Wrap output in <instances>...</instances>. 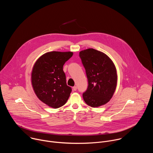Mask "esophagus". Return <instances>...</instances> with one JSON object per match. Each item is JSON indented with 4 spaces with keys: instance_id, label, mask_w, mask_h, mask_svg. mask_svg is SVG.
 <instances>
[{
    "instance_id": "esophagus-1",
    "label": "esophagus",
    "mask_w": 153,
    "mask_h": 153,
    "mask_svg": "<svg viewBox=\"0 0 153 153\" xmlns=\"http://www.w3.org/2000/svg\"><path fill=\"white\" fill-rule=\"evenodd\" d=\"M73 91H76L77 90V86H74L73 87Z\"/></svg>"
}]
</instances>
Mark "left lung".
Listing matches in <instances>:
<instances>
[{
  "label": "left lung",
  "instance_id": "obj_1",
  "mask_svg": "<svg viewBox=\"0 0 153 153\" xmlns=\"http://www.w3.org/2000/svg\"><path fill=\"white\" fill-rule=\"evenodd\" d=\"M88 81L86 91L83 93L85 103L97 108L108 103L117 86V74L112 60L105 53L88 48L79 53Z\"/></svg>",
  "mask_w": 153,
  "mask_h": 153
}]
</instances>
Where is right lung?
<instances>
[{
	"instance_id": "1",
	"label": "right lung",
	"mask_w": 153,
	"mask_h": 153,
	"mask_svg": "<svg viewBox=\"0 0 153 153\" xmlns=\"http://www.w3.org/2000/svg\"><path fill=\"white\" fill-rule=\"evenodd\" d=\"M73 53L51 51L42 55L35 62L31 72L33 90L42 102L58 108L67 102L71 92L67 85L63 66Z\"/></svg>"
}]
</instances>
